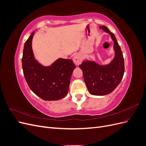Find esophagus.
Returning <instances> with one entry per match:
<instances>
[{"mask_svg":"<svg viewBox=\"0 0 146 146\" xmlns=\"http://www.w3.org/2000/svg\"><path fill=\"white\" fill-rule=\"evenodd\" d=\"M73 61H74V64L76 66H78L79 64H80L82 61V56H80V55L77 54L76 55H74V56L73 57Z\"/></svg>","mask_w":146,"mask_h":146,"instance_id":"1","label":"esophagus"}]
</instances>
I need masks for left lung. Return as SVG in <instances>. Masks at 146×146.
Segmentation results:
<instances>
[{
  "mask_svg": "<svg viewBox=\"0 0 146 146\" xmlns=\"http://www.w3.org/2000/svg\"><path fill=\"white\" fill-rule=\"evenodd\" d=\"M99 28L111 36L115 55L107 65H100L89 60L84 61L79 65L88 91L94 96H104L113 92L122 79L125 69L122 52L114 35L105 26H100Z\"/></svg>",
  "mask_w": 146,
  "mask_h": 146,
  "instance_id": "8db88e82",
  "label": "left lung"
}]
</instances>
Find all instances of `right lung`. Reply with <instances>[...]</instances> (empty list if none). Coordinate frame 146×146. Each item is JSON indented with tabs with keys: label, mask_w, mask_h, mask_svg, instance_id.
Segmentation results:
<instances>
[{
	"label": "right lung",
	"mask_w": 146,
	"mask_h": 146,
	"mask_svg": "<svg viewBox=\"0 0 146 146\" xmlns=\"http://www.w3.org/2000/svg\"><path fill=\"white\" fill-rule=\"evenodd\" d=\"M35 33L24 44L22 64L25 80L34 93L44 100H58L67 95L76 65L70 59L58 58L49 66L35 60L32 47Z\"/></svg>",
	"instance_id": "add662e5"
}]
</instances>
